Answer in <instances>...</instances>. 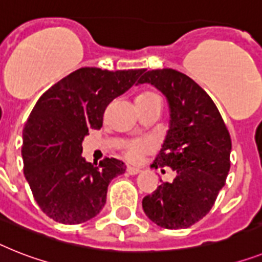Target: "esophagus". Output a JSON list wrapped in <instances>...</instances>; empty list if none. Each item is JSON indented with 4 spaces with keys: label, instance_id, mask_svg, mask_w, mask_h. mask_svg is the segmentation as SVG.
Returning a JSON list of instances; mask_svg holds the SVG:
<instances>
[{
    "label": "esophagus",
    "instance_id": "obj_1",
    "mask_svg": "<svg viewBox=\"0 0 262 262\" xmlns=\"http://www.w3.org/2000/svg\"><path fill=\"white\" fill-rule=\"evenodd\" d=\"M126 171L128 172L129 175H136V174H139V172H140V168L133 167V166H127Z\"/></svg>",
    "mask_w": 262,
    "mask_h": 262
}]
</instances>
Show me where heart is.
<instances>
[{
  "label": "heart",
  "instance_id": "1",
  "mask_svg": "<svg viewBox=\"0 0 262 262\" xmlns=\"http://www.w3.org/2000/svg\"><path fill=\"white\" fill-rule=\"evenodd\" d=\"M152 103H161V99L154 92H142L136 96L135 104L136 105H148ZM152 150V144L148 140L139 139V140H131L124 146L123 148V155L131 162L138 161L140 157L148 151Z\"/></svg>",
  "mask_w": 262,
  "mask_h": 262
}]
</instances>
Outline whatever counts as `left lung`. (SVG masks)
Returning <instances> with one entry per match:
<instances>
[{
    "instance_id": "8db88e82",
    "label": "left lung",
    "mask_w": 262,
    "mask_h": 262,
    "mask_svg": "<svg viewBox=\"0 0 262 262\" xmlns=\"http://www.w3.org/2000/svg\"><path fill=\"white\" fill-rule=\"evenodd\" d=\"M168 101L170 127L152 167L177 172L142 201L146 215L165 229H185L206 215L226 182L232 140L211 97L193 79L171 68L140 77ZM162 182V181H161Z\"/></svg>"
}]
</instances>
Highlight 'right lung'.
<instances>
[{"label": "right lung", "mask_w": 262, "mask_h": 262, "mask_svg": "<svg viewBox=\"0 0 262 262\" xmlns=\"http://www.w3.org/2000/svg\"><path fill=\"white\" fill-rule=\"evenodd\" d=\"M144 69L80 68L42 94L23 133L24 174L34 201L53 221L85 222L100 213L108 185L126 171L115 158L81 157L88 129H100L107 105L133 87Z\"/></svg>", "instance_id": "obj_1"}]
</instances>
